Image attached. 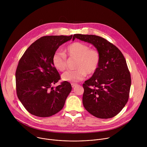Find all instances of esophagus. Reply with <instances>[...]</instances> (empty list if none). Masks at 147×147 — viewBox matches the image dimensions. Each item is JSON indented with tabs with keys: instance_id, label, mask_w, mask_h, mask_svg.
<instances>
[{
	"instance_id": "34e87169",
	"label": "esophagus",
	"mask_w": 147,
	"mask_h": 147,
	"mask_svg": "<svg viewBox=\"0 0 147 147\" xmlns=\"http://www.w3.org/2000/svg\"><path fill=\"white\" fill-rule=\"evenodd\" d=\"M78 84H76V83H72L71 84V87H73V88H74V87H75L76 86H77Z\"/></svg>"
}]
</instances>
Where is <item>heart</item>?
<instances>
[{
  "label": "heart",
  "mask_w": 147,
  "mask_h": 147,
  "mask_svg": "<svg viewBox=\"0 0 147 147\" xmlns=\"http://www.w3.org/2000/svg\"><path fill=\"white\" fill-rule=\"evenodd\" d=\"M70 58H77L74 70H68L61 75L63 80L76 82L82 80L87 74H93L97 70L100 61L99 52L90 48L86 44L75 42L70 44L65 51ZM52 62L54 67L58 71H64L67 67L66 55L60 52H56L52 56Z\"/></svg>",
  "instance_id": "1"
}]
</instances>
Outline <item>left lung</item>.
Instances as JSON below:
<instances>
[{
	"instance_id": "1",
	"label": "left lung",
	"mask_w": 147,
	"mask_h": 147,
	"mask_svg": "<svg viewBox=\"0 0 147 147\" xmlns=\"http://www.w3.org/2000/svg\"><path fill=\"white\" fill-rule=\"evenodd\" d=\"M75 38L92 44L100 55L97 70L82 85L83 105L96 117L112 118L122 110L129 98L131 80L126 61L121 51L103 38L77 34L73 40Z\"/></svg>"
}]
</instances>
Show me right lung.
<instances>
[{
	"label": "right lung",
	"mask_w": 147,
	"mask_h": 147,
	"mask_svg": "<svg viewBox=\"0 0 147 147\" xmlns=\"http://www.w3.org/2000/svg\"><path fill=\"white\" fill-rule=\"evenodd\" d=\"M73 35H51L39 38L20 58L16 71L17 96L26 110L36 116L50 117L63 108L71 91L67 81L56 88L52 86L60 79L52 58L59 47Z\"/></svg>",
	"instance_id": "1"
}]
</instances>
